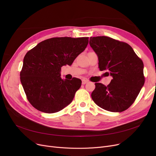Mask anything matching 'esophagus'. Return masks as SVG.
Masks as SVG:
<instances>
[{
	"label": "esophagus",
	"instance_id": "34e87169",
	"mask_svg": "<svg viewBox=\"0 0 156 156\" xmlns=\"http://www.w3.org/2000/svg\"><path fill=\"white\" fill-rule=\"evenodd\" d=\"M87 83H88V80H82V84L83 85H85V84H86Z\"/></svg>",
	"mask_w": 156,
	"mask_h": 156
}]
</instances>
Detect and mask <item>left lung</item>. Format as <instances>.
I'll return each mask as SVG.
<instances>
[{"instance_id":"1","label":"left lung","mask_w":156,"mask_h":156,"mask_svg":"<svg viewBox=\"0 0 156 156\" xmlns=\"http://www.w3.org/2000/svg\"><path fill=\"white\" fill-rule=\"evenodd\" d=\"M89 44L97 54L101 71L112 77L105 86L95 83L91 96L100 108L111 112L127 109L135 101L145 83L144 63L129 45L108 37H90Z\"/></svg>"}]
</instances>
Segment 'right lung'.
<instances>
[{
    "label": "right lung",
    "instance_id": "right-lung-1",
    "mask_svg": "<svg viewBox=\"0 0 156 156\" xmlns=\"http://www.w3.org/2000/svg\"><path fill=\"white\" fill-rule=\"evenodd\" d=\"M88 44V37L47 39L29 51L23 59L20 80L30 103L45 113L57 112L73 101L80 79H62L61 67L71 66Z\"/></svg>",
    "mask_w": 156,
    "mask_h": 156
}]
</instances>
